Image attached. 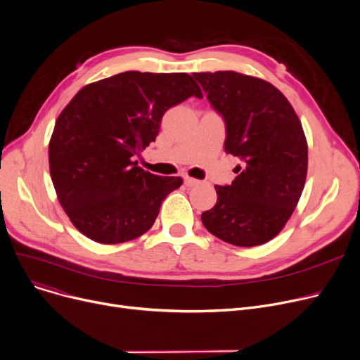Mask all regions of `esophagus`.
Instances as JSON below:
<instances>
[{"mask_svg":"<svg viewBox=\"0 0 360 360\" xmlns=\"http://www.w3.org/2000/svg\"><path fill=\"white\" fill-rule=\"evenodd\" d=\"M184 182H185V185H186V186H195V185H198V184H200V181H198V179L191 178V176H185V178H184Z\"/></svg>","mask_w":360,"mask_h":360,"instance_id":"34e87169","label":"esophagus"}]
</instances>
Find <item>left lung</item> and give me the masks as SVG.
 Wrapping results in <instances>:
<instances>
[{
  "label": "left lung",
  "instance_id": "1",
  "mask_svg": "<svg viewBox=\"0 0 360 360\" xmlns=\"http://www.w3.org/2000/svg\"><path fill=\"white\" fill-rule=\"evenodd\" d=\"M226 124L224 150L240 158L231 185L201 214L205 229L236 247L280 233L304 191L308 143L290 102L271 83L236 71L194 72Z\"/></svg>",
  "mask_w": 360,
  "mask_h": 360
}]
</instances>
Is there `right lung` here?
Returning <instances> with one entry per match:
<instances>
[{
	"label": "right lung",
	"mask_w": 360,
	"mask_h": 360,
	"mask_svg": "<svg viewBox=\"0 0 360 360\" xmlns=\"http://www.w3.org/2000/svg\"><path fill=\"white\" fill-rule=\"evenodd\" d=\"M191 96L202 93L186 72L125 71L84 86L63 109L49 141V172L84 236L113 245L153 226L182 178L150 174L134 158L156 140L163 113Z\"/></svg>",
	"instance_id": "right-lung-1"
}]
</instances>
